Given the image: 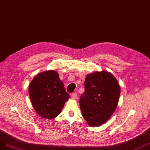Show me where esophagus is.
<instances>
[{
	"label": "esophagus",
	"instance_id": "esophagus-1",
	"mask_svg": "<svg viewBox=\"0 0 150 150\" xmlns=\"http://www.w3.org/2000/svg\"><path fill=\"white\" fill-rule=\"evenodd\" d=\"M77 93H76V92H74V93H72V94H71V98L72 99H76V98H77Z\"/></svg>",
	"mask_w": 150,
	"mask_h": 150
}]
</instances>
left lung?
<instances>
[{
    "instance_id": "1",
    "label": "left lung",
    "mask_w": 150,
    "mask_h": 150,
    "mask_svg": "<svg viewBox=\"0 0 150 150\" xmlns=\"http://www.w3.org/2000/svg\"><path fill=\"white\" fill-rule=\"evenodd\" d=\"M85 92L79 100L82 115L91 126L108 121L116 109L121 88L112 74L102 71L85 78Z\"/></svg>"
}]
</instances>
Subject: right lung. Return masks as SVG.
<instances>
[{
  "instance_id": "1",
  "label": "right lung",
  "mask_w": 150,
  "mask_h": 150,
  "mask_svg": "<svg viewBox=\"0 0 150 150\" xmlns=\"http://www.w3.org/2000/svg\"><path fill=\"white\" fill-rule=\"evenodd\" d=\"M29 96L37 114L50 120L61 113L64 104L70 98L54 70L38 74L29 85Z\"/></svg>"
}]
</instances>
